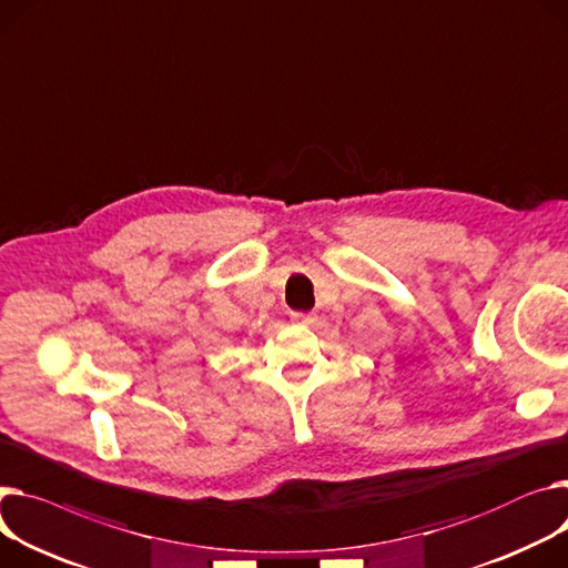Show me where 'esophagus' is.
I'll list each match as a JSON object with an SVG mask.
<instances>
[{"mask_svg": "<svg viewBox=\"0 0 568 568\" xmlns=\"http://www.w3.org/2000/svg\"><path fill=\"white\" fill-rule=\"evenodd\" d=\"M292 322L301 326H313L317 322L315 313H292Z\"/></svg>", "mask_w": 568, "mask_h": 568, "instance_id": "1", "label": "esophagus"}]
</instances>
